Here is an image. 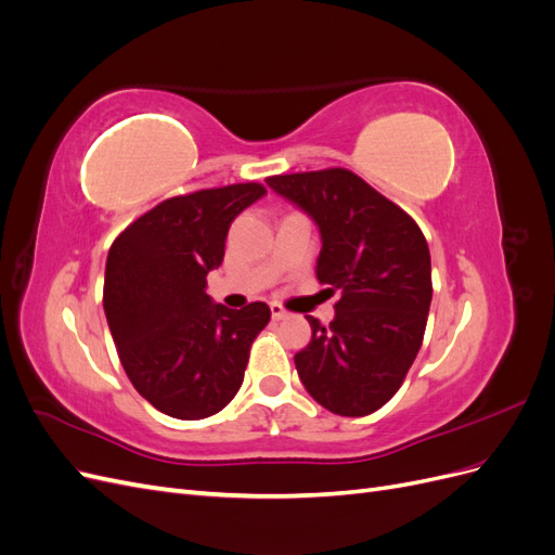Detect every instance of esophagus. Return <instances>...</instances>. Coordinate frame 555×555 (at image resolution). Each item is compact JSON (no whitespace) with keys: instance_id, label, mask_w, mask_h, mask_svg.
<instances>
[{"instance_id":"esophagus-1","label":"esophagus","mask_w":555,"mask_h":555,"mask_svg":"<svg viewBox=\"0 0 555 555\" xmlns=\"http://www.w3.org/2000/svg\"><path fill=\"white\" fill-rule=\"evenodd\" d=\"M271 314H273V319H284L287 317V310H284L280 304H271Z\"/></svg>"}]
</instances>
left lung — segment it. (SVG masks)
<instances>
[{"mask_svg": "<svg viewBox=\"0 0 555 555\" xmlns=\"http://www.w3.org/2000/svg\"><path fill=\"white\" fill-rule=\"evenodd\" d=\"M266 182L317 222V280L340 292L328 326L306 314L312 340L294 357L298 377L333 414H373L405 382L424 343L433 298L424 233L393 201L338 166Z\"/></svg>", "mask_w": 555, "mask_h": 555, "instance_id": "1", "label": "left lung"}]
</instances>
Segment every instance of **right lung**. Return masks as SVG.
<instances>
[{
    "mask_svg": "<svg viewBox=\"0 0 555 555\" xmlns=\"http://www.w3.org/2000/svg\"><path fill=\"white\" fill-rule=\"evenodd\" d=\"M263 194L261 182H238L166 198L108 249L104 310L117 357L133 389L173 418L224 410L271 322L261 300L229 310L206 294L231 222Z\"/></svg>",
    "mask_w": 555,
    "mask_h": 555,
    "instance_id": "1",
    "label": "right lung"
}]
</instances>
